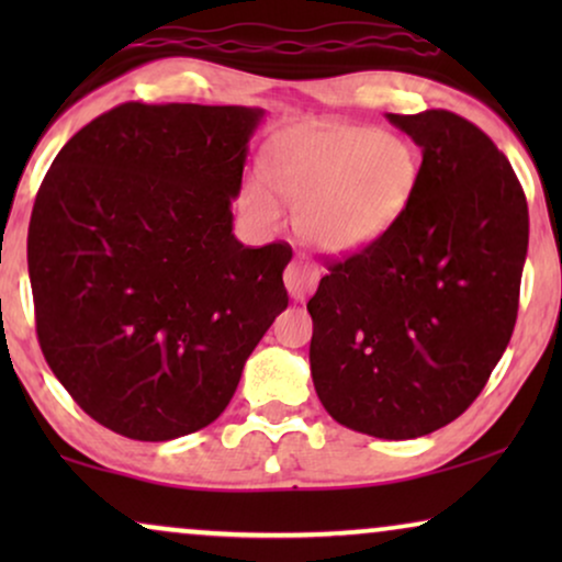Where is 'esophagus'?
<instances>
[{
  "instance_id": "1",
  "label": "esophagus",
  "mask_w": 562,
  "mask_h": 562,
  "mask_svg": "<svg viewBox=\"0 0 562 562\" xmlns=\"http://www.w3.org/2000/svg\"><path fill=\"white\" fill-rule=\"evenodd\" d=\"M283 283H286L291 299H296V302H304V299L310 296L314 289H317L319 268L314 266L312 260L294 258L289 263L286 273H283Z\"/></svg>"
}]
</instances>
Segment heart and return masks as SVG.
<instances>
[{
	"instance_id": "1",
	"label": "heart",
	"mask_w": 562,
	"mask_h": 562,
	"mask_svg": "<svg viewBox=\"0 0 562 562\" xmlns=\"http://www.w3.org/2000/svg\"><path fill=\"white\" fill-rule=\"evenodd\" d=\"M419 179L412 145L358 125L289 130L268 153V181L296 210L312 248L352 252L386 233L406 210ZM252 202L273 212L271 189L252 183Z\"/></svg>"
}]
</instances>
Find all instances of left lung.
<instances>
[{
	"instance_id": "1",
	"label": "left lung",
	"mask_w": 562,
	"mask_h": 562,
	"mask_svg": "<svg viewBox=\"0 0 562 562\" xmlns=\"http://www.w3.org/2000/svg\"><path fill=\"white\" fill-rule=\"evenodd\" d=\"M422 148L406 210L327 266L306 310L329 417L381 440L458 419L486 386L519 310L529 212L494 140L456 112L386 114Z\"/></svg>"
}]
</instances>
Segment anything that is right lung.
Returning a JSON list of instances; mask_svg holds the SVG:
<instances>
[{
    "mask_svg": "<svg viewBox=\"0 0 562 562\" xmlns=\"http://www.w3.org/2000/svg\"><path fill=\"white\" fill-rule=\"evenodd\" d=\"M263 110L125 102L81 127L37 189L27 271L37 342L91 419L166 442L225 412L289 304L286 243L233 235Z\"/></svg>",
    "mask_w": 562,
    "mask_h": 562,
    "instance_id": "1",
    "label": "right lung"
}]
</instances>
